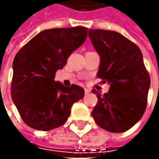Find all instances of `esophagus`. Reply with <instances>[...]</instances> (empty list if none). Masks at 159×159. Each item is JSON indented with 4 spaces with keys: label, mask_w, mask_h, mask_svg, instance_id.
I'll return each mask as SVG.
<instances>
[{
    "label": "esophagus",
    "mask_w": 159,
    "mask_h": 159,
    "mask_svg": "<svg viewBox=\"0 0 159 159\" xmlns=\"http://www.w3.org/2000/svg\"><path fill=\"white\" fill-rule=\"evenodd\" d=\"M90 92H91V90H90V89H85V95H89Z\"/></svg>",
    "instance_id": "esophagus-1"
}]
</instances>
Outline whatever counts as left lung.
<instances>
[{
    "instance_id": "obj_1",
    "label": "left lung",
    "mask_w": 159,
    "mask_h": 159,
    "mask_svg": "<svg viewBox=\"0 0 159 159\" xmlns=\"http://www.w3.org/2000/svg\"><path fill=\"white\" fill-rule=\"evenodd\" d=\"M89 37L100 56L97 77L110 84L92 111L95 123L111 133L127 131L142 119L147 107L150 78L141 49L114 31L89 29Z\"/></svg>"
}]
</instances>
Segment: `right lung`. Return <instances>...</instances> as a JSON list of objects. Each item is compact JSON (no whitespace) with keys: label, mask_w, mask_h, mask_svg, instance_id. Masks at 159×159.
<instances>
[{"label":"right lung","mask_w":159,"mask_h":159,"mask_svg":"<svg viewBox=\"0 0 159 159\" xmlns=\"http://www.w3.org/2000/svg\"><path fill=\"white\" fill-rule=\"evenodd\" d=\"M87 36L88 28L82 26L48 29L16 53L11 97L23 121L30 127L48 131L64 125L73 103L84 97L81 87H65L54 79Z\"/></svg>","instance_id":"add662e5"}]
</instances>
